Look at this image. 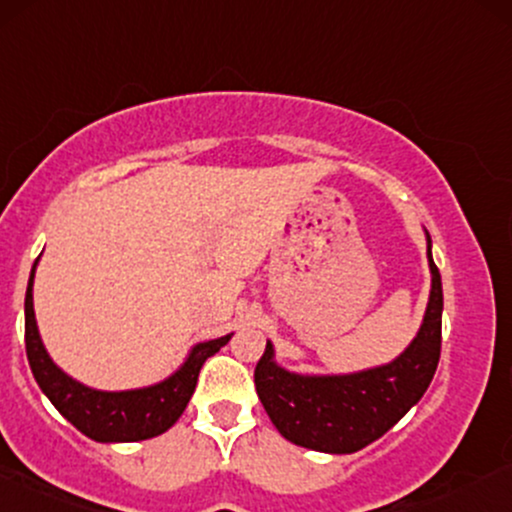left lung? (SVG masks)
Here are the masks:
<instances>
[{
    "label": "left lung",
    "instance_id": "obj_1",
    "mask_svg": "<svg viewBox=\"0 0 512 512\" xmlns=\"http://www.w3.org/2000/svg\"><path fill=\"white\" fill-rule=\"evenodd\" d=\"M432 295L422 329L391 365L346 377H300L274 365L267 343L255 367V389L269 420L295 446L355 453L384 436L432 384L441 357V274L432 260Z\"/></svg>",
    "mask_w": 512,
    "mask_h": 512
}]
</instances>
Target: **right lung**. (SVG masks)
Instances as JSON below:
<instances>
[{"label": "right lung", "mask_w": 512, "mask_h": 512, "mask_svg": "<svg viewBox=\"0 0 512 512\" xmlns=\"http://www.w3.org/2000/svg\"><path fill=\"white\" fill-rule=\"evenodd\" d=\"M33 272H30L26 291V353L33 377L38 381L42 393L52 400V405L69 420L78 432L102 443L114 441H143L152 436L164 434L174 427L178 417L186 410L190 396H193L197 374L205 365L209 355H214L221 346L229 343L231 336L214 338V341L200 343L188 355L174 377L150 389L138 391H95L66 377L61 369L49 360L45 346H42L38 324L33 312Z\"/></svg>", "instance_id": "right-lung-1"}]
</instances>
